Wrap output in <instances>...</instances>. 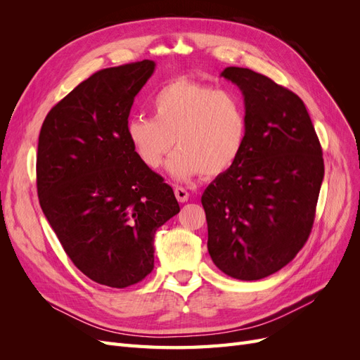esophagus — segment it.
<instances>
[{
	"label": "esophagus",
	"instance_id": "esophagus-1",
	"mask_svg": "<svg viewBox=\"0 0 360 360\" xmlns=\"http://www.w3.org/2000/svg\"><path fill=\"white\" fill-rule=\"evenodd\" d=\"M174 193H176V198H177L179 202H184V201L189 200V192L181 186L174 188Z\"/></svg>",
	"mask_w": 360,
	"mask_h": 360
}]
</instances>
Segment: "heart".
<instances>
[{"mask_svg":"<svg viewBox=\"0 0 360 360\" xmlns=\"http://www.w3.org/2000/svg\"><path fill=\"white\" fill-rule=\"evenodd\" d=\"M150 106L153 118L135 115L126 124L129 144L146 167L159 168L174 141L179 148L168 171L177 180L222 176L240 158L248 112L237 93L180 78L159 89Z\"/></svg>","mask_w":360,"mask_h":360,"instance_id":"obj_1","label":"heart"}]
</instances>
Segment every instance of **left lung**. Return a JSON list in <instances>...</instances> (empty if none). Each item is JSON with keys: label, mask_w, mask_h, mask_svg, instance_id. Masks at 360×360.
<instances>
[{"label": "left lung", "mask_w": 360, "mask_h": 360, "mask_svg": "<svg viewBox=\"0 0 360 360\" xmlns=\"http://www.w3.org/2000/svg\"><path fill=\"white\" fill-rule=\"evenodd\" d=\"M222 76L243 93L248 136L240 158L201 197L207 248L225 275L257 281L287 266L307 243L323 150L297 94L250 69L226 68Z\"/></svg>", "instance_id": "1"}]
</instances>
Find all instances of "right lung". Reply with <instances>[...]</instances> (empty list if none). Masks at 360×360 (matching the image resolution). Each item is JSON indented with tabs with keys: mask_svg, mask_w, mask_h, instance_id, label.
Here are the masks:
<instances>
[{
	"mask_svg": "<svg viewBox=\"0 0 360 360\" xmlns=\"http://www.w3.org/2000/svg\"><path fill=\"white\" fill-rule=\"evenodd\" d=\"M155 66L143 60L93 73L52 108L39 135L41 210L73 264L112 288L153 270L158 228L180 212L172 188L126 136L130 108Z\"/></svg>",
	"mask_w": 360,
	"mask_h": 360,
	"instance_id": "obj_1",
	"label": "right lung"
}]
</instances>
